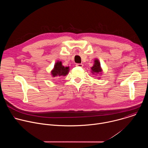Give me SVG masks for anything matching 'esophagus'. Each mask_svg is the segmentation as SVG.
<instances>
[{
    "instance_id": "esophagus-1",
    "label": "esophagus",
    "mask_w": 148,
    "mask_h": 148,
    "mask_svg": "<svg viewBox=\"0 0 148 148\" xmlns=\"http://www.w3.org/2000/svg\"><path fill=\"white\" fill-rule=\"evenodd\" d=\"M75 66L77 67H83V64H77Z\"/></svg>"
}]
</instances>
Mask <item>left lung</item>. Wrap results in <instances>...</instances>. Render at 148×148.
Wrapping results in <instances>:
<instances>
[{"label": "left lung", "instance_id": "obj_1", "mask_svg": "<svg viewBox=\"0 0 148 148\" xmlns=\"http://www.w3.org/2000/svg\"><path fill=\"white\" fill-rule=\"evenodd\" d=\"M94 65L91 67V73L94 75H102V69L101 67L100 62L98 59L95 58L94 61ZM100 79V77H98Z\"/></svg>", "mask_w": 148, "mask_h": 148}]
</instances>
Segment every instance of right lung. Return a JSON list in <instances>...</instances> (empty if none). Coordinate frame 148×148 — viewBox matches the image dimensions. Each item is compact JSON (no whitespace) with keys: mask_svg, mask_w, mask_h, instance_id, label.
Listing matches in <instances>:
<instances>
[{"mask_svg":"<svg viewBox=\"0 0 148 148\" xmlns=\"http://www.w3.org/2000/svg\"><path fill=\"white\" fill-rule=\"evenodd\" d=\"M70 71V67L62 66L61 61H57L54 66V68L51 71L52 77H58L67 75Z\"/></svg>","mask_w":148,"mask_h":148,"instance_id":"1","label":"right lung"}]
</instances>
